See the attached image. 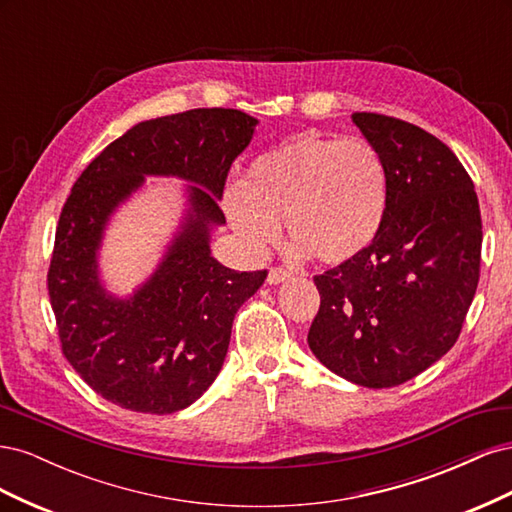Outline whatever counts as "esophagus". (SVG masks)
Masks as SVG:
<instances>
[{
  "instance_id": "esophagus-1",
  "label": "esophagus",
  "mask_w": 512,
  "mask_h": 512,
  "mask_svg": "<svg viewBox=\"0 0 512 512\" xmlns=\"http://www.w3.org/2000/svg\"><path fill=\"white\" fill-rule=\"evenodd\" d=\"M290 277H292V271H288L284 267H271L269 275H267V282L269 284H282V282L290 280Z\"/></svg>"
}]
</instances>
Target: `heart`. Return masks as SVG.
I'll list each match as a JSON object with an SVG mask.
<instances>
[{"label": "heart", "mask_w": 512, "mask_h": 512, "mask_svg": "<svg viewBox=\"0 0 512 512\" xmlns=\"http://www.w3.org/2000/svg\"><path fill=\"white\" fill-rule=\"evenodd\" d=\"M389 205V170L361 138L305 134L258 156L224 194L228 222L254 252L284 218L299 254L346 262L376 239Z\"/></svg>", "instance_id": "obj_1"}]
</instances>
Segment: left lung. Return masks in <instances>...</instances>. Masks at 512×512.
<instances>
[{
	"instance_id": "8db88e82",
	"label": "left lung",
	"mask_w": 512,
	"mask_h": 512,
	"mask_svg": "<svg viewBox=\"0 0 512 512\" xmlns=\"http://www.w3.org/2000/svg\"><path fill=\"white\" fill-rule=\"evenodd\" d=\"M352 119L384 158L389 205L369 247L314 277L320 309L307 344L333 374L389 389L459 339L478 286L483 220L468 170L440 138L389 115Z\"/></svg>"
}]
</instances>
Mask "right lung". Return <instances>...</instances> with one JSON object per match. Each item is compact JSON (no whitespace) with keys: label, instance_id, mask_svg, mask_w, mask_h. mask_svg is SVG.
Returning a JSON list of instances; mask_svg holds the SVG:
<instances>
[{"label":"right lung","instance_id":"1","mask_svg":"<svg viewBox=\"0 0 512 512\" xmlns=\"http://www.w3.org/2000/svg\"><path fill=\"white\" fill-rule=\"evenodd\" d=\"M256 123L237 108L138 123L91 160L61 209L46 273L61 352L121 408L170 414L194 404L220 374L237 309L265 282L267 269L232 271L209 252V226L226 222L218 200L230 164ZM143 174H177L201 188L157 275L117 302L97 282L95 250L107 213Z\"/></svg>","mask_w":512,"mask_h":512}]
</instances>
